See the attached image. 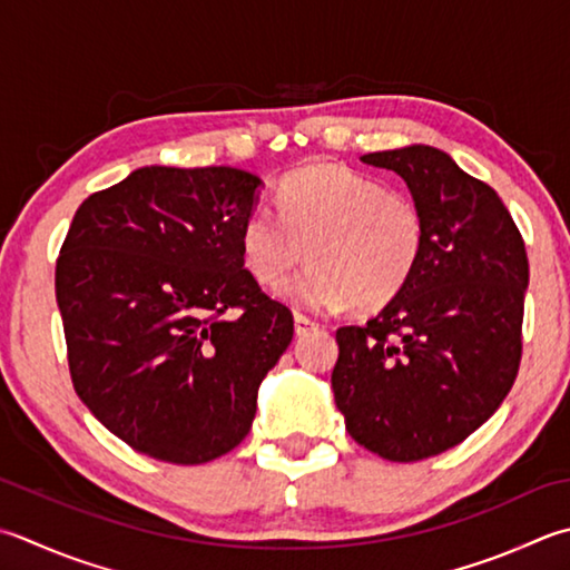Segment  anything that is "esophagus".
Listing matches in <instances>:
<instances>
[{"instance_id":"esophagus-1","label":"esophagus","mask_w":570,"mask_h":570,"mask_svg":"<svg viewBox=\"0 0 570 570\" xmlns=\"http://www.w3.org/2000/svg\"><path fill=\"white\" fill-rule=\"evenodd\" d=\"M316 328H318V323L311 321L308 316H304V314H296V316H294V331H296V336H306L308 331H316Z\"/></svg>"}]
</instances>
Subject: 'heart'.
<instances>
[{
  "label": "heart",
  "mask_w": 570,
  "mask_h": 570,
  "mask_svg": "<svg viewBox=\"0 0 570 570\" xmlns=\"http://www.w3.org/2000/svg\"><path fill=\"white\" fill-rule=\"evenodd\" d=\"M274 207L256 205L239 229L244 269L264 288H282L298 264L311 266L286 288L308 311L387 306L412 282L428 225L410 195L343 165H311L284 177Z\"/></svg>",
  "instance_id": "heart-1"
}]
</instances>
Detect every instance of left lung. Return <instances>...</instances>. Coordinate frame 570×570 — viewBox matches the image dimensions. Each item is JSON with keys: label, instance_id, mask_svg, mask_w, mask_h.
Here are the masks:
<instances>
[{"label": "left lung", "instance_id": "8db88e82", "mask_svg": "<svg viewBox=\"0 0 570 570\" xmlns=\"http://www.w3.org/2000/svg\"><path fill=\"white\" fill-rule=\"evenodd\" d=\"M407 183L428 244L412 282L365 326L336 331L331 385L345 430L390 462L464 442L517 381L529 259L487 183L430 145L367 153Z\"/></svg>", "mask_w": 570, "mask_h": 570}]
</instances>
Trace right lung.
<instances>
[{
    "label": "right lung",
    "mask_w": 570,
    "mask_h": 570,
    "mask_svg": "<svg viewBox=\"0 0 570 570\" xmlns=\"http://www.w3.org/2000/svg\"><path fill=\"white\" fill-rule=\"evenodd\" d=\"M259 187L237 167H140L83 199L63 239L56 301L76 395L153 460L237 448L294 338L292 311L242 262Z\"/></svg>",
    "instance_id": "obj_1"
}]
</instances>
